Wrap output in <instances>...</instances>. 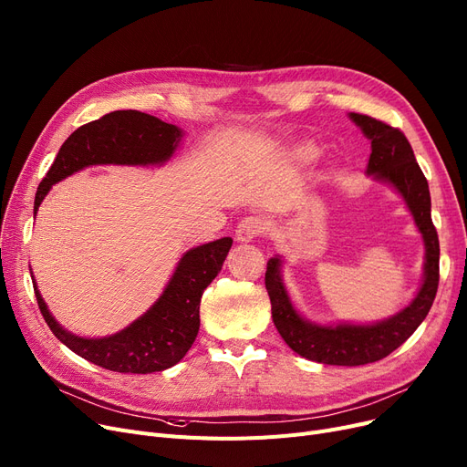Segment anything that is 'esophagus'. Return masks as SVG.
<instances>
[{
	"instance_id": "obj_1",
	"label": "esophagus",
	"mask_w": 467,
	"mask_h": 467,
	"mask_svg": "<svg viewBox=\"0 0 467 467\" xmlns=\"http://www.w3.org/2000/svg\"><path fill=\"white\" fill-rule=\"evenodd\" d=\"M263 231H265V221H263L259 215H246L238 223L236 240L250 242L252 238L259 236Z\"/></svg>"
}]
</instances>
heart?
Here are the masks:
<instances>
[{
	"instance_id": "obj_1",
	"label": "heart",
	"mask_w": 467,
	"mask_h": 467,
	"mask_svg": "<svg viewBox=\"0 0 467 467\" xmlns=\"http://www.w3.org/2000/svg\"><path fill=\"white\" fill-rule=\"evenodd\" d=\"M309 156H311V150H309V149H307V150H301V152H299V158H301V160H307Z\"/></svg>"
}]
</instances>
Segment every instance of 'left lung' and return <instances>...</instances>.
Here are the masks:
<instances>
[{
    "label": "left lung",
    "instance_id": "left-lung-1",
    "mask_svg": "<svg viewBox=\"0 0 467 467\" xmlns=\"http://www.w3.org/2000/svg\"><path fill=\"white\" fill-rule=\"evenodd\" d=\"M349 116L372 143L368 173L391 183L412 212L425 242V265L423 284L409 307L370 327L339 324L334 328L317 327L297 315L280 280V259H269L265 288L278 334L297 355L322 364H336V367H358V364L376 362L393 353L428 317L439 286V236L431 221L430 187L418 166L409 139L399 128L372 116L357 112Z\"/></svg>",
    "mask_w": 467,
    "mask_h": 467
}]
</instances>
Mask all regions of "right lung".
Segmentation results:
<instances>
[{
    "label": "right lung",
    "instance_id": "add662e5",
    "mask_svg": "<svg viewBox=\"0 0 467 467\" xmlns=\"http://www.w3.org/2000/svg\"><path fill=\"white\" fill-rule=\"evenodd\" d=\"M179 139V128L139 110H116L89 121L60 147L37 187L34 213L51 185L74 171L95 164H161L173 154ZM231 246L233 238L225 236L187 252L154 306L126 330L109 337L86 339L58 327L34 286L37 307L58 341L97 367L121 374L161 372L183 358L194 343L200 328L202 294L221 271Z\"/></svg>",
    "mask_w": 467,
    "mask_h": 467
}]
</instances>
